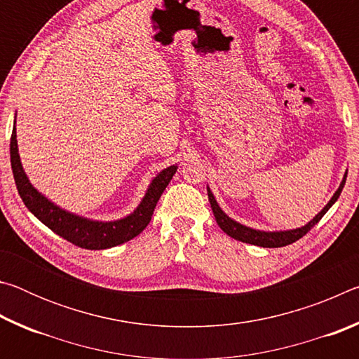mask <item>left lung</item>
<instances>
[{"instance_id": "1", "label": "left lung", "mask_w": 359, "mask_h": 359, "mask_svg": "<svg viewBox=\"0 0 359 359\" xmlns=\"http://www.w3.org/2000/svg\"><path fill=\"white\" fill-rule=\"evenodd\" d=\"M347 172L348 171H345L344 179H342V182H340V185L336 190V193L332 194L330 203H327L325 208L321 209L318 214L315 215L307 224H304V226H301V228H294V229L263 231V229H255V228H250V226H245V224L236 222V220H233V218L224 214L223 209L220 208V205H218L214 193H212L209 187H208V196H209L210 208H212V212H214V217H215V220L218 223V226H220L224 231V233L229 236V238H233L236 241H241V242H245V244L266 247V248L285 247V245L293 244V242H296L297 239H301L304 234H307L309 231H311L315 226V224H317L321 220V217H323L326 212L331 209V205L337 201L340 193H342L345 180H347Z\"/></svg>"}]
</instances>
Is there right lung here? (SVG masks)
<instances>
[{
    "instance_id": "add662e5",
    "label": "right lung",
    "mask_w": 359,
    "mask_h": 359,
    "mask_svg": "<svg viewBox=\"0 0 359 359\" xmlns=\"http://www.w3.org/2000/svg\"><path fill=\"white\" fill-rule=\"evenodd\" d=\"M11 166L17 190H19L22 201L28 210L55 234L62 236L63 239L72 242L77 247L88 248V250H104V248L128 242L133 238H136L137 234H141L144 228L150 223L158 199L166 190L168 184L171 182L172 175L179 168L177 165H172L158 172L151 179L141 203L137 204V208L131 214L118 218V220L102 222L62 209L60 205L46 198L41 191L36 190L22 166L19 145H17L15 120L11 136Z\"/></svg>"
}]
</instances>
